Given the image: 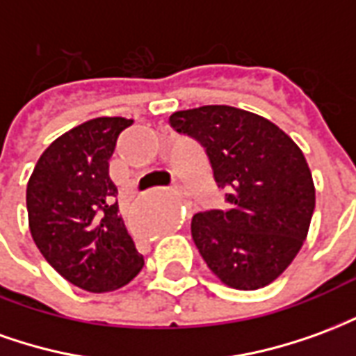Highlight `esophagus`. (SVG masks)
<instances>
[{
  "instance_id": "34e87169",
  "label": "esophagus",
  "mask_w": 356,
  "mask_h": 356,
  "mask_svg": "<svg viewBox=\"0 0 356 356\" xmlns=\"http://www.w3.org/2000/svg\"><path fill=\"white\" fill-rule=\"evenodd\" d=\"M175 193H177V196L181 198V202L185 204L186 208L191 209V198H188V193H186V188L185 186H181V185H175Z\"/></svg>"
}]
</instances>
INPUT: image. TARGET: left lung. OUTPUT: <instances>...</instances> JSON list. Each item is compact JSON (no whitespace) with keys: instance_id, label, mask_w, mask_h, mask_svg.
Wrapping results in <instances>:
<instances>
[{"instance_id":"obj_1","label":"left lung","mask_w":356,"mask_h":356,"mask_svg":"<svg viewBox=\"0 0 356 356\" xmlns=\"http://www.w3.org/2000/svg\"><path fill=\"white\" fill-rule=\"evenodd\" d=\"M177 133L200 143L227 208L193 217L191 232L209 270L236 290H257L288 268L307 238L314 183L290 135L248 110L227 104L179 110Z\"/></svg>"}]
</instances>
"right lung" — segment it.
I'll use <instances>...</instances> for the list:
<instances>
[{
	"label": "right lung",
	"instance_id": "obj_1",
	"mask_svg": "<svg viewBox=\"0 0 356 356\" xmlns=\"http://www.w3.org/2000/svg\"><path fill=\"white\" fill-rule=\"evenodd\" d=\"M133 120L95 118L53 140L26 186L35 246L58 275L81 290L104 293L131 282L145 265L124 219L108 160Z\"/></svg>",
	"mask_w": 356,
	"mask_h": 356
}]
</instances>
